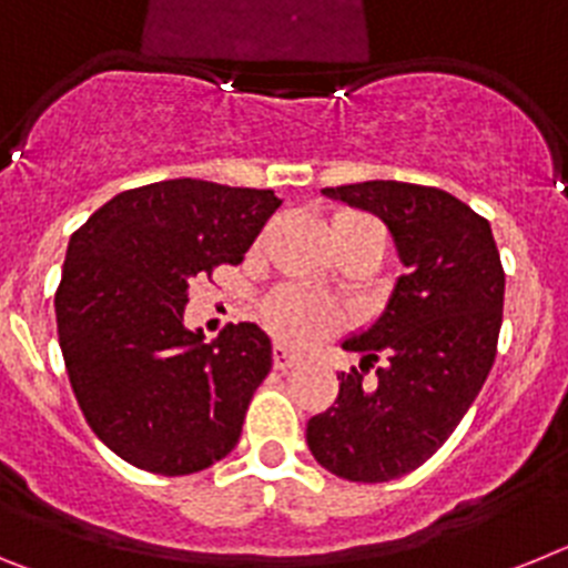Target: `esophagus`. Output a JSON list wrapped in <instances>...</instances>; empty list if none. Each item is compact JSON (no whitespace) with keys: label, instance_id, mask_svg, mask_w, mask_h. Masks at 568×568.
<instances>
[{"label":"esophagus","instance_id":"esophagus-1","mask_svg":"<svg viewBox=\"0 0 568 568\" xmlns=\"http://www.w3.org/2000/svg\"><path fill=\"white\" fill-rule=\"evenodd\" d=\"M295 364H298V355L290 353L287 346H281V344L273 346V366H275V369L287 373L290 366H295Z\"/></svg>","mask_w":568,"mask_h":568}]
</instances>
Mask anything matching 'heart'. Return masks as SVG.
Masks as SVG:
<instances>
[{
	"label": "heart",
	"mask_w": 568,
	"mask_h": 568,
	"mask_svg": "<svg viewBox=\"0 0 568 568\" xmlns=\"http://www.w3.org/2000/svg\"><path fill=\"white\" fill-rule=\"evenodd\" d=\"M329 233H366L384 244V230L373 215L338 210L329 222ZM264 327L284 344L310 346L344 327L349 315L335 301L321 298L304 287H278L261 307Z\"/></svg>",
	"instance_id": "b5f03b06"
}]
</instances>
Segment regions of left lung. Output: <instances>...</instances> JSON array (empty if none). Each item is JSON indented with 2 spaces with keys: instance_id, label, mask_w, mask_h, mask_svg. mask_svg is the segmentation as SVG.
Masks as SVG:
<instances>
[{
  "instance_id": "left-lung-1",
  "label": "left lung",
  "mask_w": 568,
  "mask_h": 568,
  "mask_svg": "<svg viewBox=\"0 0 568 568\" xmlns=\"http://www.w3.org/2000/svg\"><path fill=\"white\" fill-rule=\"evenodd\" d=\"M324 195L378 215L406 273L373 327L344 341L361 369L338 375L307 446L338 478L384 484L433 458L478 398L498 353L506 275L489 222L446 190L361 182Z\"/></svg>"
}]
</instances>
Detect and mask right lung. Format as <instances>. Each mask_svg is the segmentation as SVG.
I'll return each mask as SVG.
<instances>
[{
	"mask_svg": "<svg viewBox=\"0 0 568 568\" xmlns=\"http://www.w3.org/2000/svg\"><path fill=\"white\" fill-rule=\"evenodd\" d=\"M281 207L273 190L170 179L113 195L70 235L57 327L84 420L153 475H193L233 453L273 346L255 324L213 344L184 327L195 278L244 253Z\"/></svg>",
	"mask_w": 568,
	"mask_h": 568,
	"instance_id": "obj_1",
	"label": "right lung"
}]
</instances>
